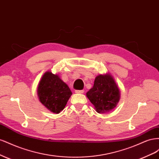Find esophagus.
<instances>
[{
	"mask_svg": "<svg viewBox=\"0 0 159 159\" xmlns=\"http://www.w3.org/2000/svg\"><path fill=\"white\" fill-rule=\"evenodd\" d=\"M75 92L76 93H83L84 92V90H75Z\"/></svg>",
	"mask_w": 159,
	"mask_h": 159,
	"instance_id": "esophagus-1",
	"label": "esophagus"
}]
</instances>
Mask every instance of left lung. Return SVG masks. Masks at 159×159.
I'll return each mask as SVG.
<instances>
[{
  "mask_svg": "<svg viewBox=\"0 0 159 159\" xmlns=\"http://www.w3.org/2000/svg\"><path fill=\"white\" fill-rule=\"evenodd\" d=\"M86 95L99 113L113 110L120 98L119 88L109 74L96 77L93 88L88 91Z\"/></svg>",
  "mask_w": 159,
  "mask_h": 159,
  "instance_id": "1",
  "label": "left lung"
}]
</instances>
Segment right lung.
<instances>
[{
  "instance_id": "1",
  "label": "right lung",
  "mask_w": 159,
  "mask_h": 159,
  "mask_svg": "<svg viewBox=\"0 0 159 159\" xmlns=\"http://www.w3.org/2000/svg\"><path fill=\"white\" fill-rule=\"evenodd\" d=\"M71 91L57 75L47 71L43 75L38 88L40 102L51 112L59 113L68 102Z\"/></svg>"
}]
</instances>
